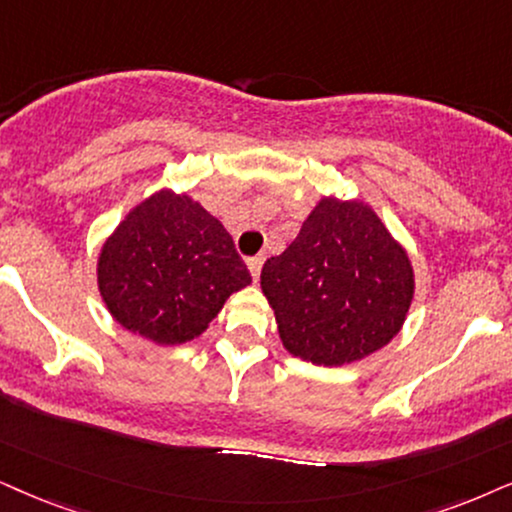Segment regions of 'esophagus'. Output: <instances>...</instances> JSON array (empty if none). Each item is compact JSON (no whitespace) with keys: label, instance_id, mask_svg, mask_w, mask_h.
Instances as JSON below:
<instances>
[{"label":"esophagus","instance_id":"34e87169","mask_svg":"<svg viewBox=\"0 0 512 512\" xmlns=\"http://www.w3.org/2000/svg\"><path fill=\"white\" fill-rule=\"evenodd\" d=\"M262 264H264V257L262 255H257V257H250L248 260V269H250V274H252V278H260V271H262Z\"/></svg>","mask_w":512,"mask_h":512}]
</instances>
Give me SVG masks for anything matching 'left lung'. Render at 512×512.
Instances as JSON below:
<instances>
[{
    "instance_id": "8db88e82",
    "label": "left lung",
    "mask_w": 512,
    "mask_h": 512,
    "mask_svg": "<svg viewBox=\"0 0 512 512\" xmlns=\"http://www.w3.org/2000/svg\"><path fill=\"white\" fill-rule=\"evenodd\" d=\"M260 283L283 347L316 366L352 364L385 347L404 326L416 288L409 252L371 205L333 196L264 262Z\"/></svg>"
}]
</instances>
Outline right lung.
Here are the masks:
<instances>
[{
  "mask_svg": "<svg viewBox=\"0 0 512 512\" xmlns=\"http://www.w3.org/2000/svg\"><path fill=\"white\" fill-rule=\"evenodd\" d=\"M96 281L122 328L155 345H181L252 278L222 222L186 193L163 189L106 238Z\"/></svg>",
  "mask_w": 512,
  "mask_h": 512,
  "instance_id": "add662e5",
  "label": "right lung"
}]
</instances>
